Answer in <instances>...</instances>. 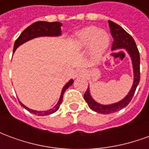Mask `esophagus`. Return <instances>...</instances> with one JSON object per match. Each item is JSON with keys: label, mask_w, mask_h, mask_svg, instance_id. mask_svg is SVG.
Instances as JSON below:
<instances>
[{"label": "esophagus", "mask_w": 149, "mask_h": 149, "mask_svg": "<svg viewBox=\"0 0 149 149\" xmlns=\"http://www.w3.org/2000/svg\"><path fill=\"white\" fill-rule=\"evenodd\" d=\"M83 75H84V71H83V69L78 68L77 70H76V72H74V78L81 77Z\"/></svg>", "instance_id": "obj_1"}]
</instances>
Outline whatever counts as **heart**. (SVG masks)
Segmentation results:
<instances>
[{
    "label": "heart",
    "mask_w": 149,
    "mask_h": 149,
    "mask_svg": "<svg viewBox=\"0 0 149 149\" xmlns=\"http://www.w3.org/2000/svg\"><path fill=\"white\" fill-rule=\"evenodd\" d=\"M110 43V36L105 29L97 26H88L77 32L72 40L75 50L81 51L90 45L91 57L100 61Z\"/></svg>",
    "instance_id": "obj_1"
}]
</instances>
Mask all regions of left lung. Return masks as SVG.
I'll list each match as a JSON object with an SVG mask.
<instances>
[{"label": "left lung", "instance_id": "left-lung-1", "mask_svg": "<svg viewBox=\"0 0 149 149\" xmlns=\"http://www.w3.org/2000/svg\"><path fill=\"white\" fill-rule=\"evenodd\" d=\"M111 35L113 37V44H112V50H118V49H125L132 60V69H133V84L131 89L128 92L125 98L121 100L114 104H101L97 103L96 100L92 97L90 94L89 87L84 94V98L87 102L88 105L91 109L95 112L101 114H110L112 112H116L119 110L124 109L128 105L131 101L132 98L135 93L138 84L140 82V53L138 51L137 47L133 38L121 28L120 25L114 23L113 21H109Z\"/></svg>", "mask_w": 149, "mask_h": 149}]
</instances>
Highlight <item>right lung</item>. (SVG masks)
Here are the masks:
<instances>
[{"mask_svg": "<svg viewBox=\"0 0 149 149\" xmlns=\"http://www.w3.org/2000/svg\"><path fill=\"white\" fill-rule=\"evenodd\" d=\"M61 26L62 24L61 22H58V21H56V22L37 21V22H35L33 24L29 25L28 28H26L21 33V34L19 36L17 39L16 40V41L14 43V46H13V52L16 51V49H17L19 46L23 45L24 43L27 42L29 40H30L34 39V38L40 37H59V36H61ZM72 84H73V80L72 79H71L68 83L65 84V86L62 88L61 93L60 99H59L57 104L53 108L49 110L37 111V110L31 109H29L28 107L24 105L21 101H19V102L21 104V105L24 107L25 109H27L29 112H30L31 113H33L35 115H50V114L54 113L59 109L60 105H61V104L62 103V100H63V96H64L65 92Z\"/></svg>", "mask_w": 149, "mask_h": 149, "instance_id": "1", "label": "right lung"}]
</instances>
